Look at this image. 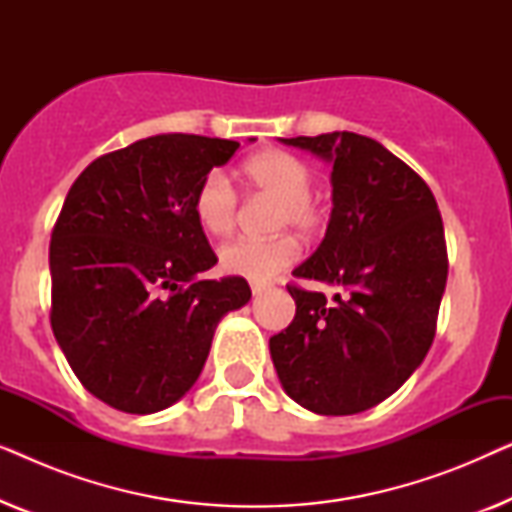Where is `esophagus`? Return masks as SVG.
<instances>
[{
  "mask_svg": "<svg viewBox=\"0 0 512 512\" xmlns=\"http://www.w3.org/2000/svg\"><path fill=\"white\" fill-rule=\"evenodd\" d=\"M270 289V284H265V282H251V291H254V296H261L263 291H268Z\"/></svg>",
  "mask_w": 512,
  "mask_h": 512,
  "instance_id": "34e87169",
  "label": "esophagus"
}]
</instances>
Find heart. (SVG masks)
<instances>
[{"instance_id": "1", "label": "heart", "mask_w": 512, "mask_h": 512, "mask_svg": "<svg viewBox=\"0 0 512 512\" xmlns=\"http://www.w3.org/2000/svg\"><path fill=\"white\" fill-rule=\"evenodd\" d=\"M242 174L254 191L277 200L272 228H296L314 235L324 223V209L312 198V167L282 149H268L251 156L242 165ZM193 212L202 230L223 237L233 233L240 212V200L230 179L219 170L207 172L195 188ZM298 258V242L293 235H275L268 240H233L219 249V263L226 272L265 282Z\"/></svg>"}]
</instances>
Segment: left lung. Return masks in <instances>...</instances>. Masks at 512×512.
Segmentation results:
<instances>
[{"mask_svg":"<svg viewBox=\"0 0 512 512\" xmlns=\"http://www.w3.org/2000/svg\"><path fill=\"white\" fill-rule=\"evenodd\" d=\"M284 144L333 163V209L317 251L289 284L296 317L270 338L286 394L317 415H356L389 398L429 352L447 282L445 230L419 174L356 132Z\"/></svg>","mask_w":512,"mask_h":512,"instance_id":"left-lung-1","label":"left lung"}]
</instances>
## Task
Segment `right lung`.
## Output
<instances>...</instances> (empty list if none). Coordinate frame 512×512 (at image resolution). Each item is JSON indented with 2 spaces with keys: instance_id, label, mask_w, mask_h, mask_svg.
<instances>
[{
  "instance_id": "1",
  "label": "right lung",
  "mask_w": 512,
  "mask_h": 512,
  "mask_svg": "<svg viewBox=\"0 0 512 512\" xmlns=\"http://www.w3.org/2000/svg\"><path fill=\"white\" fill-rule=\"evenodd\" d=\"M240 142L156 135L93 160L51 235V326L90 394L130 415L170 408L205 366L223 314L249 303L216 263L193 195Z\"/></svg>"
}]
</instances>
